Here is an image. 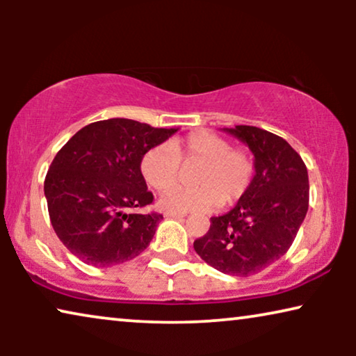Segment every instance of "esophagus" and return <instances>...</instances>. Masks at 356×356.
<instances>
[{
    "mask_svg": "<svg viewBox=\"0 0 356 356\" xmlns=\"http://www.w3.org/2000/svg\"><path fill=\"white\" fill-rule=\"evenodd\" d=\"M163 216L167 218H183L184 213L183 212H165Z\"/></svg>",
    "mask_w": 356,
    "mask_h": 356,
    "instance_id": "obj_1",
    "label": "esophagus"
}]
</instances>
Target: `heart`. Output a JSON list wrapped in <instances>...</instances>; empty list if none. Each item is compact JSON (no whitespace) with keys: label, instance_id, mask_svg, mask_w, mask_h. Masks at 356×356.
<instances>
[{"label":"heart","instance_id":"1","mask_svg":"<svg viewBox=\"0 0 356 356\" xmlns=\"http://www.w3.org/2000/svg\"><path fill=\"white\" fill-rule=\"evenodd\" d=\"M179 163H201L193 178L197 188L168 193L159 202L165 211H212L220 204H232L248 191L254 177L251 154L232 147L225 138L209 131H194L147 150L140 172L150 188L167 193L179 181Z\"/></svg>","mask_w":356,"mask_h":356}]
</instances>
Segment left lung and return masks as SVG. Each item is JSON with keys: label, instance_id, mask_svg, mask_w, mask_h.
Instances as JSON below:
<instances>
[{"label": "left lung", "instance_id": "obj_1", "mask_svg": "<svg viewBox=\"0 0 356 356\" xmlns=\"http://www.w3.org/2000/svg\"><path fill=\"white\" fill-rule=\"evenodd\" d=\"M223 131L250 147L256 173L236 206L211 218L194 250L213 269L248 277L279 261L293 243L308 212V170L280 136L243 124Z\"/></svg>", "mask_w": 356, "mask_h": 356}]
</instances>
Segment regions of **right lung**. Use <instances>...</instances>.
<instances>
[{"mask_svg": "<svg viewBox=\"0 0 356 356\" xmlns=\"http://www.w3.org/2000/svg\"><path fill=\"white\" fill-rule=\"evenodd\" d=\"M177 131L111 118L84 126L60 149L43 189L53 230L82 262L121 264L149 246L163 217L133 212L154 201L140 160Z\"/></svg>", "mask_w": 356, "mask_h": 356, "instance_id": "add662e5", "label": "right lung"}]
</instances>
